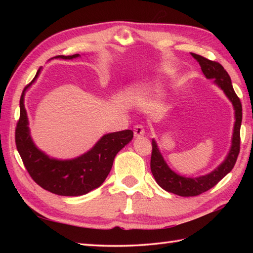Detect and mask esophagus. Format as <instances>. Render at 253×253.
<instances>
[{
    "instance_id": "esophagus-1",
    "label": "esophagus",
    "mask_w": 253,
    "mask_h": 253,
    "mask_svg": "<svg viewBox=\"0 0 253 253\" xmlns=\"http://www.w3.org/2000/svg\"><path fill=\"white\" fill-rule=\"evenodd\" d=\"M133 135L135 137H140L142 135H144V127L141 124H138L135 127H133Z\"/></svg>"
}]
</instances>
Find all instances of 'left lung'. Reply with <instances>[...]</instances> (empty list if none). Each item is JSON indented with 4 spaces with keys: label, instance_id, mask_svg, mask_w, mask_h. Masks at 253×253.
I'll use <instances>...</instances> for the list:
<instances>
[{
    "label": "left lung",
    "instance_id": "1",
    "mask_svg": "<svg viewBox=\"0 0 253 253\" xmlns=\"http://www.w3.org/2000/svg\"><path fill=\"white\" fill-rule=\"evenodd\" d=\"M191 56L199 63L204 76L209 79H214V83L232 101L235 107L236 122L234 126L232 148H230L227 158L212 173L198 177V178H187V177H182L174 173L165 163L163 157L159 151L157 143L152 140V154L150 166H151L154 179L164 190L181 197H195L201 195V193L215 186L219 180L224 178L233 169L240 151V126L241 121H243V106H241L240 99L233 88L232 80H230L228 73L218 62L208 60V58L195 54V53H191Z\"/></svg>",
    "mask_w": 253,
    "mask_h": 253
}]
</instances>
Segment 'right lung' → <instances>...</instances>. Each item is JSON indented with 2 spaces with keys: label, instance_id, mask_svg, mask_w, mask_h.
I'll return each mask as SVG.
<instances>
[{
  "label": "right lung",
  "instance_id": "add662e5",
  "mask_svg": "<svg viewBox=\"0 0 253 253\" xmlns=\"http://www.w3.org/2000/svg\"><path fill=\"white\" fill-rule=\"evenodd\" d=\"M79 56L57 55L56 58L72 60ZM38 69L34 80L39 75ZM32 80V82H34ZM24 89L20 96V114L15 129V142L24 166L36 184L58 196L85 195L103 184L112 169L115 155L129 142L133 132L129 129L107 133L82 157L71 161H57L38 150L32 142L27 113L24 105Z\"/></svg>",
  "mask_w": 253,
  "mask_h": 253
}]
</instances>
